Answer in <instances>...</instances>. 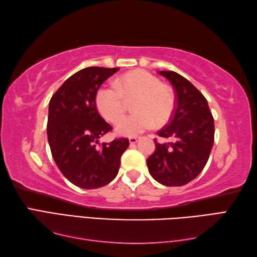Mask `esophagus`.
<instances>
[{
  "mask_svg": "<svg viewBox=\"0 0 257 257\" xmlns=\"http://www.w3.org/2000/svg\"><path fill=\"white\" fill-rule=\"evenodd\" d=\"M139 141V138L138 137H130L129 138V143H130V145H135V144H137Z\"/></svg>",
  "mask_w": 257,
  "mask_h": 257,
  "instance_id": "1",
  "label": "esophagus"
}]
</instances>
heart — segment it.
Segmentation results:
<instances>
[{"label": "heart", "instance_id": "obj_1", "mask_svg": "<svg viewBox=\"0 0 257 257\" xmlns=\"http://www.w3.org/2000/svg\"><path fill=\"white\" fill-rule=\"evenodd\" d=\"M114 86H102L96 92L98 111L106 120L117 122L123 116L127 100L134 99V113L120 120L116 132L121 136H136L170 120L176 100L172 90L146 70H134L116 80Z\"/></svg>", "mask_w": 257, "mask_h": 257}]
</instances>
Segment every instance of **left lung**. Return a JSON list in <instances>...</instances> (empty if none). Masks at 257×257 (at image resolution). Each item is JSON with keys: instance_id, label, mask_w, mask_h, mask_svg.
<instances>
[{"instance_id": "8db88e82", "label": "left lung", "mask_w": 257, "mask_h": 257, "mask_svg": "<svg viewBox=\"0 0 257 257\" xmlns=\"http://www.w3.org/2000/svg\"><path fill=\"white\" fill-rule=\"evenodd\" d=\"M159 74L173 86L177 107L167 125L158 132L161 138L172 143L159 144L148 159L149 173L167 187H181L192 181L203 170L214 143V119L205 97L176 72L161 70Z\"/></svg>"}]
</instances>
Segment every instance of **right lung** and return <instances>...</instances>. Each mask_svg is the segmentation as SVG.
Listing matches in <instances>:
<instances>
[{"instance_id": "1", "label": "right lung", "mask_w": 257, "mask_h": 257, "mask_svg": "<svg viewBox=\"0 0 257 257\" xmlns=\"http://www.w3.org/2000/svg\"><path fill=\"white\" fill-rule=\"evenodd\" d=\"M119 68L87 67L70 76L53 95L48 106L47 138L53 159L68 181L81 189H97L111 182L127 138L99 145L111 125L98 113L96 92Z\"/></svg>"}]
</instances>
